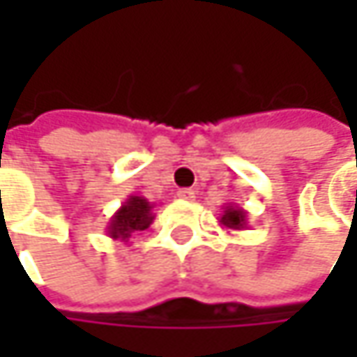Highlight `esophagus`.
<instances>
[{"label":"esophagus","instance_id":"34e87169","mask_svg":"<svg viewBox=\"0 0 357 357\" xmlns=\"http://www.w3.org/2000/svg\"><path fill=\"white\" fill-rule=\"evenodd\" d=\"M178 198L192 202V200L196 198V194H194V190H190V188H181V190L178 192Z\"/></svg>","mask_w":357,"mask_h":357}]
</instances>
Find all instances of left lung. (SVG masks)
I'll return each instance as SVG.
<instances>
[{
	"instance_id": "obj_1",
	"label": "left lung",
	"mask_w": 357,
	"mask_h": 357,
	"mask_svg": "<svg viewBox=\"0 0 357 357\" xmlns=\"http://www.w3.org/2000/svg\"><path fill=\"white\" fill-rule=\"evenodd\" d=\"M219 225L225 227V229H231V231L248 229V213H246V208H242L238 204H225V206H221Z\"/></svg>"
}]
</instances>
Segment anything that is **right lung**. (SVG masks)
Here are the masks:
<instances>
[{
  "label": "right lung",
  "mask_w": 357,
  "mask_h": 357,
  "mask_svg": "<svg viewBox=\"0 0 357 357\" xmlns=\"http://www.w3.org/2000/svg\"><path fill=\"white\" fill-rule=\"evenodd\" d=\"M153 202H149L144 196H134L130 194L121 206L113 213V217L109 219L107 236L111 240H119L123 244L130 242V238L138 231H144L151 227L155 215H153Z\"/></svg>",
  "instance_id": "obj_1"
}]
</instances>
